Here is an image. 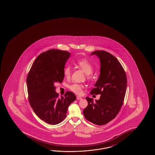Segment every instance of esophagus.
Returning <instances> with one entry per match:
<instances>
[{
	"label": "esophagus",
	"mask_w": 155,
	"mask_h": 155,
	"mask_svg": "<svg viewBox=\"0 0 155 155\" xmlns=\"http://www.w3.org/2000/svg\"><path fill=\"white\" fill-rule=\"evenodd\" d=\"M81 99H82V98H81V97L77 96V100H81Z\"/></svg>",
	"instance_id": "obj_1"
}]
</instances>
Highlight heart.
I'll list each match as a JSON object with an SVG mask.
<instances>
[{"mask_svg":"<svg viewBox=\"0 0 155 155\" xmlns=\"http://www.w3.org/2000/svg\"><path fill=\"white\" fill-rule=\"evenodd\" d=\"M77 64L84 71V72L87 75V77L90 78V74H92L94 71V67L92 64L86 59H81L77 61ZM63 74L64 76L66 78H70L71 74V67L70 66H65L64 69ZM84 87V85L83 84L77 83H74L68 85V88L77 94H83Z\"/></svg>","mask_w":155,"mask_h":155,"instance_id":"1","label":"heart"}]
</instances>
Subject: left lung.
<instances>
[{"label":"left lung","instance_id":"obj_1","mask_svg":"<svg viewBox=\"0 0 155 155\" xmlns=\"http://www.w3.org/2000/svg\"><path fill=\"white\" fill-rule=\"evenodd\" d=\"M99 57L101 74L91 94H101L96 101L86 97L88 105L83 110L87 120L98 125L106 124L116 117L123 104L127 86L126 74L114 56L105 51L91 53Z\"/></svg>","mask_w":155,"mask_h":155}]
</instances>
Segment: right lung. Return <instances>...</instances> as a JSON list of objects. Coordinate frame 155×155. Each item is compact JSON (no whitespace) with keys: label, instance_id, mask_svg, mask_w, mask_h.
Returning a JSON list of instances; mask_svg holds the SVG:
<instances>
[{"label":"right lung","instance_id":"obj_1","mask_svg":"<svg viewBox=\"0 0 155 155\" xmlns=\"http://www.w3.org/2000/svg\"><path fill=\"white\" fill-rule=\"evenodd\" d=\"M70 56L66 51L51 49L40 54L33 62L26 79L28 101L38 117L49 124L65 118L70 104L76 97L71 91L59 98L54 84L63 81L64 65Z\"/></svg>","mask_w":155,"mask_h":155}]
</instances>
